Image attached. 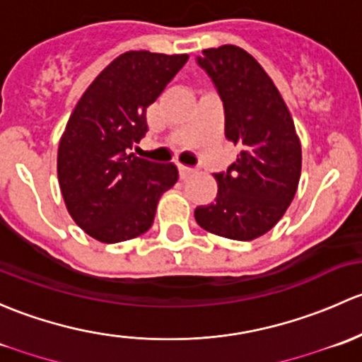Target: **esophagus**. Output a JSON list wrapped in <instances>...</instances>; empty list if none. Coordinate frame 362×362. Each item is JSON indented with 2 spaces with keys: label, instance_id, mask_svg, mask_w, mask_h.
Wrapping results in <instances>:
<instances>
[{
  "label": "esophagus",
  "instance_id": "1",
  "mask_svg": "<svg viewBox=\"0 0 362 362\" xmlns=\"http://www.w3.org/2000/svg\"><path fill=\"white\" fill-rule=\"evenodd\" d=\"M195 173H197V169H193V167L180 165V177H181V180H188V177L193 176Z\"/></svg>",
  "mask_w": 362,
  "mask_h": 362
}]
</instances>
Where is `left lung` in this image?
Instances as JSON below:
<instances>
[{
	"instance_id": "obj_1",
	"label": "left lung",
	"mask_w": 362,
	"mask_h": 362,
	"mask_svg": "<svg viewBox=\"0 0 362 362\" xmlns=\"http://www.w3.org/2000/svg\"><path fill=\"white\" fill-rule=\"evenodd\" d=\"M197 62L218 88L225 136L240 153L226 173L214 174L218 195L195 209V219L214 235L252 240L274 228L293 202L301 174L300 137L281 92L244 48H207Z\"/></svg>"
}]
</instances>
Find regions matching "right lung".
I'll list each match as a JSON object with an SVG mask.
<instances>
[{
  "label": "right lung",
  "instance_id": "add662e5",
  "mask_svg": "<svg viewBox=\"0 0 362 362\" xmlns=\"http://www.w3.org/2000/svg\"><path fill=\"white\" fill-rule=\"evenodd\" d=\"M188 55L125 52L88 85L57 151V177L71 218L104 244L130 240L153 225L158 199L176 185L174 163L130 151L148 132L146 107Z\"/></svg>",
  "mask_w": 362,
  "mask_h": 362
}]
</instances>
